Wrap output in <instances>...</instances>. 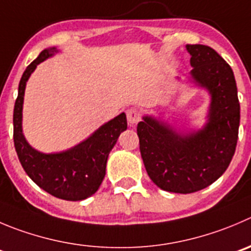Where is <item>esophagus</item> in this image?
<instances>
[{
  "mask_svg": "<svg viewBox=\"0 0 251 251\" xmlns=\"http://www.w3.org/2000/svg\"><path fill=\"white\" fill-rule=\"evenodd\" d=\"M140 118H142V113H140V111L138 108H129L127 111V119L129 126L137 124L140 121Z\"/></svg>",
  "mask_w": 251,
  "mask_h": 251,
  "instance_id": "esophagus-1",
  "label": "esophagus"
}]
</instances>
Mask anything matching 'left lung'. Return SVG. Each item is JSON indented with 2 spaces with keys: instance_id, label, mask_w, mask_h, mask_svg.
I'll list each match as a JSON object with an SVG mask.
<instances>
[{
  "instance_id": "8db88e82",
  "label": "left lung",
  "mask_w": 251,
  "mask_h": 251,
  "mask_svg": "<svg viewBox=\"0 0 251 251\" xmlns=\"http://www.w3.org/2000/svg\"><path fill=\"white\" fill-rule=\"evenodd\" d=\"M192 78L212 95L203 130L181 137L151 117L137 126L145 170L164 191L192 193L223 175L235 152L240 122L237 82L229 64L211 47L188 44Z\"/></svg>"
}]
</instances>
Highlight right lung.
<instances>
[{
  "label": "right lung",
  "mask_w": 251,
  "mask_h": 251,
  "mask_svg": "<svg viewBox=\"0 0 251 251\" xmlns=\"http://www.w3.org/2000/svg\"><path fill=\"white\" fill-rule=\"evenodd\" d=\"M55 48L43 50L23 73L13 111V142L27 175L48 193L66 201H80L99 190L106 175L108 154L119 134L127 129L126 114L121 113L97 129L87 140L68 151L42 154L33 149L22 133V107L25 82L37 65L51 56Z\"/></svg>",
  "instance_id": "1"
}]
</instances>
